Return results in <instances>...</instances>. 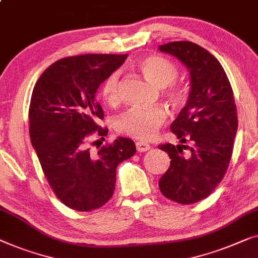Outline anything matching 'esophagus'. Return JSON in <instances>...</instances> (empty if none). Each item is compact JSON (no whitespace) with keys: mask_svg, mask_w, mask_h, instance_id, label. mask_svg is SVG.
Instances as JSON below:
<instances>
[{"mask_svg":"<svg viewBox=\"0 0 258 258\" xmlns=\"http://www.w3.org/2000/svg\"><path fill=\"white\" fill-rule=\"evenodd\" d=\"M136 147H137L138 152H146L151 148L150 145H148L147 143H143V141H137Z\"/></svg>","mask_w":258,"mask_h":258,"instance_id":"obj_1","label":"esophagus"}]
</instances>
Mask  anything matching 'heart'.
<instances>
[{"label":"heart","mask_w":258,"mask_h":258,"mask_svg":"<svg viewBox=\"0 0 258 258\" xmlns=\"http://www.w3.org/2000/svg\"><path fill=\"white\" fill-rule=\"evenodd\" d=\"M138 69L145 78L159 88H165L167 96L174 103L181 99V89L174 84L177 77V69L173 61L158 55L143 57L138 61ZM119 74L113 72L105 79L101 86V97L107 104H115L119 100ZM166 119V111L162 107L131 108L115 121L119 133L139 140H148L157 133Z\"/></svg>","instance_id":"1"}]
</instances>
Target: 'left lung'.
I'll return each mask as SVG.
<instances>
[{
  "instance_id": "8db88e82",
  "label": "left lung",
  "mask_w": 258,
  "mask_h": 258,
  "mask_svg": "<svg viewBox=\"0 0 258 258\" xmlns=\"http://www.w3.org/2000/svg\"><path fill=\"white\" fill-rule=\"evenodd\" d=\"M159 50L177 58L189 71L187 103L170 130L180 143L193 144L189 155L181 154L180 145H161L170 165L159 188L169 200L190 205L208 197L227 172L237 132L236 105L222 65L202 46L180 41Z\"/></svg>"
}]
</instances>
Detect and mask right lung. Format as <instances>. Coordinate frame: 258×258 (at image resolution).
<instances>
[{
	"mask_svg": "<svg viewBox=\"0 0 258 258\" xmlns=\"http://www.w3.org/2000/svg\"><path fill=\"white\" fill-rule=\"evenodd\" d=\"M127 55H82L59 59L46 69L32 91L30 139L48 182L69 208L90 212L113 195L118 165L136 154L128 138L92 153L88 143L99 127L103 108L96 100L99 85L120 68Z\"/></svg>",
	"mask_w": 258,
	"mask_h": 258,
	"instance_id": "add662e5",
	"label": "right lung"
}]
</instances>
